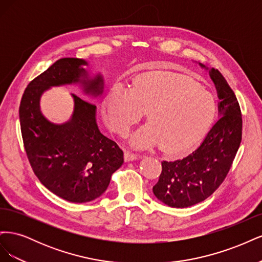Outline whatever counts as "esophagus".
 I'll return each instance as SVG.
<instances>
[{"label": "esophagus", "instance_id": "1", "mask_svg": "<svg viewBox=\"0 0 262 262\" xmlns=\"http://www.w3.org/2000/svg\"><path fill=\"white\" fill-rule=\"evenodd\" d=\"M138 158H141V155L139 154H134V153H131V152H124V161L125 162H131V161H136L138 160Z\"/></svg>", "mask_w": 262, "mask_h": 262}]
</instances>
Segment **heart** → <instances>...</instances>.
Wrapping results in <instances>:
<instances>
[{"instance_id": "1", "label": "heart", "mask_w": 262, "mask_h": 262, "mask_svg": "<svg viewBox=\"0 0 262 262\" xmlns=\"http://www.w3.org/2000/svg\"><path fill=\"white\" fill-rule=\"evenodd\" d=\"M215 110L213 98L199 85L163 72L141 75L136 89L115 85L104 100L107 120L121 136L148 112L149 123L134 133L131 144L138 148L161 145L169 155L182 154L193 145L208 130Z\"/></svg>"}]
</instances>
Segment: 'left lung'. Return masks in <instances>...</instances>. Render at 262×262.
I'll return each instance as SVG.
<instances>
[{"mask_svg": "<svg viewBox=\"0 0 262 262\" xmlns=\"http://www.w3.org/2000/svg\"><path fill=\"white\" fill-rule=\"evenodd\" d=\"M210 76L220 99V119L191 154L162 162L160 179L153 187L157 199L171 208H188L209 198L224 181L241 145L243 119L238 100L219 70L211 69Z\"/></svg>", "mask_w": 262, "mask_h": 262, "instance_id": "8db88e82", "label": "left lung"}]
</instances>
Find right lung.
Wrapping results in <instances>:
<instances>
[{"label":"right lung","mask_w":262,"mask_h":262,"mask_svg":"<svg viewBox=\"0 0 262 262\" xmlns=\"http://www.w3.org/2000/svg\"><path fill=\"white\" fill-rule=\"evenodd\" d=\"M77 58L55 61L31 81L19 106L21 137L28 161L41 184L67 201L90 202L100 196L112 175L123 164V152L101 134L96 123V106L72 94L71 120L55 124L40 110V97L51 86L81 84L85 94L99 96L104 90L100 74L91 78Z\"/></svg>","instance_id":"obj_1"}]
</instances>
